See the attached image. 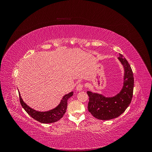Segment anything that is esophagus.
I'll list each match as a JSON object with an SVG mask.
<instances>
[{
	"instance_id": "obj_1",
	"label": "esophagus",
	"mask_w": 152,
	"mask_h": 152,
	"mask_svg": "<svg viewBox=\"0 0 152 152\" xmlns=\"http://www.w3.org/2000/svg\"><path fill=\"white\" fill-rule=\"evenodd\" d=\"M83 87H84L83 84L79 83V84H77V86L76 87V89L77 91H81V90H82V89H83Z\"/></svg>"
}]
</instances>
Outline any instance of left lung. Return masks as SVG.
<instances>
[{
	"label": "left lung",
	"instance_id": "1",
	"mask_svg": "<svg viewBox=\"0 0 152 152\" xmlns=\"http://www.w3.org/2000/svg\"><path fill=\"white\" fill-rule=\"evenodd\" d=\"M118 58L124 68V82L122 90L115 96L105 98L102 94L87 91L89 97L88 110L94 117L107 121L117 118L129 106L133 95L134 75L131 67L123 55Z\"/></svg>",
	"mask_w": 152,
	"mask_h": 152
}]
</instances>
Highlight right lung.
<instances>
[{"label": "right lung", "instance_id": "right-lung-1", "mask_svg": "<svg viewBox=\"0 0 152 152\" xmlns=\"http://www.w3.org/2000/svg\"><path fill=\"white\" fill-rule=\"evenodd\" d=\"M73 94V92H71L68 94H66L63 96L61 102L56 108L53 110H49L48 112H37L30 108L28 106H27L21 99V96L19 93L20 96V102L22 106V107L26 112L31 117L35 119V121H37L40 123L44 124H50L57 122L59 119L61 118L64 114L66 112V110L67 108V101L71 96Z\"/></svg>", "mask_w": 152, "mask_h": 152}]
</instances>
